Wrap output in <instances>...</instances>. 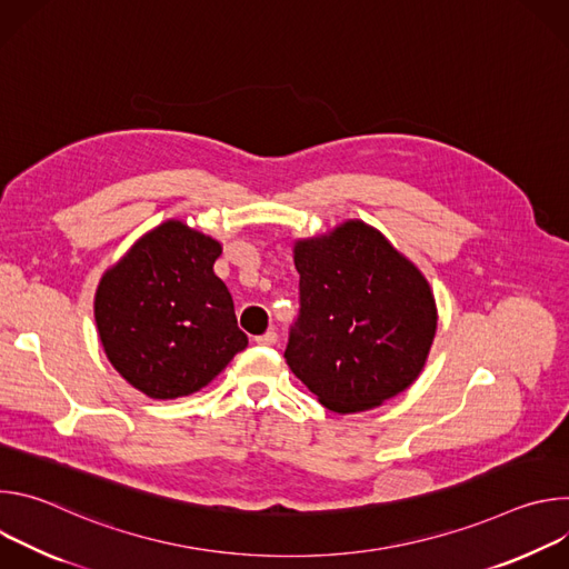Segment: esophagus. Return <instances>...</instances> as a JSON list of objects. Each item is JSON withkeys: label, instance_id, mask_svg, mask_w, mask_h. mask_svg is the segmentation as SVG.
<instances>
[{"label": "esophagus", "instance_id": "1", "mask_svg": "<svg viewBox=\"0 0 569 569\" xmlns=\"http://www.w3.org/2000/svg\"><path fill=\"white\" fill-rule=\"evenodd\" d=\"M254 342L261 345V347H272V345H277V333H274V331H268V333L254 338Z\"/></svg>", "mask_w": 569, "mask_h": 569}]
</instances>
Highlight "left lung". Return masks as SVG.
Here are the masks:
<instances>
[{
	"instance_id": "obj_1",
	"label": "left lung",
	"mask_w": 569,
	"mask_h": 569,
	"mask_svg": "<svg viewBox=\"0 0 569 569\" xmlns=\"http://www.w3.org/2000/svg\"><path fill=\"white\" fill-rule=\"evenodd\" d=\"M299 317L290 371L338 415L371 410L426 367L437 303L428 279L362 220L295 242Z\"/></svg>"
}]
</instances>
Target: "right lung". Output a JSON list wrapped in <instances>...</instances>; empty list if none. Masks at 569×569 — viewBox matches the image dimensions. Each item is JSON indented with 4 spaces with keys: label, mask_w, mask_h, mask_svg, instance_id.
Masks as SVG:
<instances>
[{
    "label": "right lung",
    "mask_w": 569,
    "mask_h": 569,
    "mask_svg": "<svg viewBox=\"0 0 569 569\" xmlns=\"http://www.w3.org/2000/svg\"><path fill=\"white\" fill-rule=\"evenodd\" d=\"M220 254L211 236L167 220L101 277L94 319L103 351L141 393L169 400L200 391L248 347L213 272Z\"/></svg>",
    "instance_id": "add662e5"
}]
</instances>
